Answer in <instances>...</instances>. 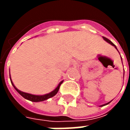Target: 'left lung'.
<instances>
[{"instance_id": "left-lung-1", "label": "left lung", "mask_w": 130, "mask_h": 130, "mask_svg": "<svg viewBox=\"0 0 130 130\" xmlns=\"http://www.w3.org/2000/svg\"><path fill=\"white\" fill-rule=\"evenodd\" d=\"M103 39L104 40H105V41H106V42H107L108 43H109V44H111L112 46H114L115 48H116V49H117V48H116V45H115L114 44H113V43L111 41H110V40H109V39H107V38H106V37H103ZM118 50V49H117ZM112 101V100H111ZM108 102V103H106V104H102V105H101L100 106H105V105H107V104H109V103H110V102Z\"/></svg>"}]
</instances>
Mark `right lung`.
<instances>
[{
	"mask_svg": "<svg viewBox=\"0 0 130 130\" xmlns=\"http://www.w3.org/2000/svg\"><path fill=\"white\" fill-rule=\"evenodd\" d=\"M10 81H11V83H12V84L13 87L14 88V89H15L17 92H18L20 95H21L23 98H24L25 99H26L28 100L31 101V102H42V101L46 100H48V98H51L52 97H54V95H56L57 94V93L58 92V90H59L60 86V85L62 84V83L63 82V81L60 82V84L58 85V86L56 88V89H54L53 91H51V93H47V94H45V95H32V94H30V93H24V92H22L21 90H18L17 88L15 87V86L14 85V84L12 82V79H11V77H10Z\"/></svg>",
	"mask_w": 130,
	"mask_h": 130,
	"instance_id": "add662e5",
	"label": "right lung"
}]
</instances>
